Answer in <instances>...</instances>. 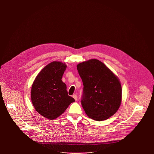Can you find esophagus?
Segmentation results:
<instances>
[{"instance_id":"1","label":"esophagus","mask_w":154,"mask_h":154,"mask_svg":"<svg viewBox=\"0 0 154 154\" xmlns=\"http://www.w3.org/2000/svg\"><path fill=\"white\" fill-rule=\"evenodd\" d=\"M72 97L75 100V101H76L77 100V98H78V97H77V95H76V94H73V95H72Z\"/></svg>"}]
</instances>
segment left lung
I'll return each mask as SVG.
<instances>
[{
    "label": "left lung",
    "mask_w": 154,
    "mask_h": 154,
    "mask_svg": "<svg viewBox=\"0 0 154 154\" xmlns=\"http://www.w3.org/2000/svg\"><path fill=\"white\" fill-rule=\"evenodd\" d=\"M76 67L84 85L81 102L85 113L97 121L108 119L121 104L122 90L119 78L97 59L80 63Z\"/></svg>",
    "instance_id": "left-lung-1"
}]
</instances>
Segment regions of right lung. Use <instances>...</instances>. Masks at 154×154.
<instances>
[{
	"label": "right lung",
	"mask_w": 154,
	"mask_h": 154,
	"mask_svg": "<svg viewBox=\"0 0 154 154\" xmlns=\"http://www.w3.org/2000/svg\"><path fill=\"white\" fill-rule=\"evenodd\" d=\"M66 69L65 63L51 62L40 72L32 85L31 98L33 106L49 120L57 118L75 101L68 95L66 84L62 81Z\"/></svg>",
	"instance_id": "add662e5"
}]
</instances>
